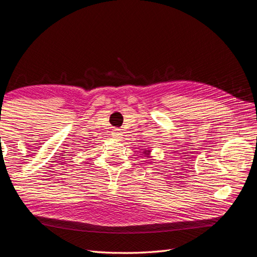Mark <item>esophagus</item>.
Returning <instances> with one entry per match:
<instances>
[{"label":"esophagus","mask_w":257,"mask_h":257,"mask_svg":"<svg viewBox=\"0 0 257 257\" xmlns=\"http://www.w3.org/2000/svg\"><path fill=\"white\" fill-rule=\"evenodd\" d=\"M112 136H113L114 139H116V141H120L121 137H122V133H121V132H120L119 130H115V131L113 132Z\"/></svg>","instance_id":"obj_1"}]
</instances>
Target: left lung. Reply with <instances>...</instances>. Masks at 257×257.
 Masks as SVG:
<instances>
[{"label":"left lung","instance_id":"left-lung-1","mask_svg":"<svg viewBox=\"0 0 257 257\" xmlns=\"http://www.w3.org/2000/svg\"><path fill=\"white\" fill-rule=\"evenodd\" d=\"M150 152H151L150 150H145V151H144V153L147 154V155H150Z\"/></svg>","mask_w":257,"mask_h":257}]
</instances>
